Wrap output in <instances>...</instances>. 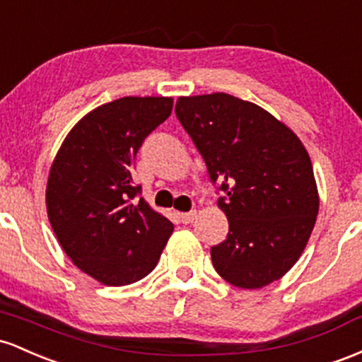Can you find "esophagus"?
Returning a JSON list of instances; mask_svg holds the SVG:
<instances>
[{"label": "esophagus", "instance_id": "esophagus-1", "mask_svg": "<svg viewBox=\"0 0 362 362\" xmlns=\"http://www.w3.org/2000/svg\"><path fill=\"white\" fill-rule=\"evenodd\" d=\"M180 221L182 224H192V222L197 218V210H192V212H185V214H177Z\"/></svg>", "mask_w": 362, "mask_h": 362}]
</instances>
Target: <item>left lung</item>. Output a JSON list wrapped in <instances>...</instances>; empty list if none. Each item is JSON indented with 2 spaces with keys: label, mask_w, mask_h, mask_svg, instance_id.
<instances>
[{
  "label": "left lung",
  "mask_w": 362,
  "mask_h": 362,
  "mask_svg": "<svg viewBox=\"0 0 362 362\" xmlns=\"http://www.w3.org/2000/svg\"><path fill=\"white\" fill-rule=\"evenodd\" d=\"M176 116L227 197L226 241L210 250L222 279L262 289L303 255L320 209L308 150L259 105L224 92L180 97Z\"/></svg>",
  "instance_id": "left-lung-1"
}]
</instances>
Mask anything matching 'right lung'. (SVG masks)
<instances>
[{
    "label": "right lung",
    "mask_w": 362,
    "mask_h": 362,
    "mask_svg": "<svg viewBox=\"0 0 362 362\" xmlns=\"http://www.w3.org/2000/svg\"><path fill=\"white\" fill-rule=\"evenodd\" d=\"M173 97H121L85 115L56 153L46 186L51 227L73 265L104 286L156 269L174 226L133 185L144 140L170 116Z\"/></svg>",
    "instance_id": "obj_1"
}]
</instances>
